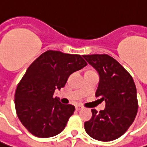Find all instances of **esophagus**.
I'll return each mask as SVG.
<instances>
[{"mask_svg": "<svg viewBox=\"0 0 147 147\" xmlns=\"http://www.w3.org/2000/svg\"><path fill=\"white\" fill-rule=\"evenodd\" d=\"M76 111H80V110L83 109V107H82V106H76Z\"/></svg>", "mask_w": 147, "mask_h": 147, "instance_id": "34e87169", "label": "esophagus"}]
</instances>
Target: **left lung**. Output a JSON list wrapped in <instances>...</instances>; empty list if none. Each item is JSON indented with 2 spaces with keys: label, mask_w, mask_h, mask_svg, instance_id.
<instances>
[{
  "label": "left lung",
  "mask_w": 147,
  "mask_h": 147,
  "mask_svg": "<svg viewBox=\"0 0 147 147\" xmlns=\"http://www.w3.org/2000/svg\"><path fill=\"white\" fill-rule=\"evenodd\" d=\"M100 76L96 98L106 102V107L92 109V117L84 123L86 133L94 139L109 142L128 130L138 113L137 89L133 77L124 67L107 54L83 55Z\"/></svg>",
  "instance_id": "obj_1"
}]
</instances>
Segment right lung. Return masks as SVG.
<instances>
[{
  "mask_svg": "<svg viewBox=\"0 0 147 147\" xmlns=\"http://www.w3.org/2000/svg\"><path fill=\"white\" fill-rule=\"evenodd\" d=\"M86 65L79 54L47 50L29 66L14 95L17 115L29 133L44 138L63 130L75 107L61 103L53 98L54 91L64 87L70 75Z\"/></svg>",
  "mask_w": 147,
  "mask_h": 147,
  "instance_id": "add662e5",
  "label": "right lung"
}]
</instances>
